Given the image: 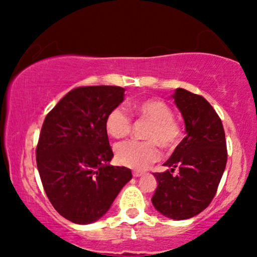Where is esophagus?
Masks as SVG:
<instances>
[{
	"instance_id": "esophagus-1",
	"label": "esophagus",
	"mask_w": 257,
	"mask_h": 257,
	"mask_svg": "<svg viewBox=\"0 0 257 257\" xmlns=\"http://www.w3.org/2000/svg\"><path fill=\"white\" fill-rule=\"evenodd\" d=\"M132 174L135 178H138V177H142V175L144 174V172L143 171H133Z\"/></svg>"
}]
</instances>
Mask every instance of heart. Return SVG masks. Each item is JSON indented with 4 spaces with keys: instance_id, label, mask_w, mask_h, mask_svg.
<instances>
[{
    "instance_id": "heart-1",
    "label": "heart",
    "mask_w": 257,
    "mask_h": 257,
    "mask_svg": "<svg viewBox=\"0 0 257 257\" xmlns=\"http://www.w3.org/2000/svg\"><path fill=\"white\" fill-rule=\"evenodd\" d=\"M136 113L143 120L151 122L146 128V142L130 140L117 145L115 158L124 166L144 170L160 157L159 146L172 150L181 139V128L174 120L171 106L161 99H147L135 106ZM105 127L111 137L121 139L127 137L132 130V117L122 106L108 112Z\"/></svg>"
}]
</instances>
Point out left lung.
<instances>
[{
	"label": "left lung",
	"mask_w": 257,
	"mask_h": 257,
	"mask_svg": "<svg viewBox=\"0 0 257 257\" xmlns=\"http://www.w3.org/2000/svg\"><path fill=\"white\" fill-rule=\"evenodd\" d=\"M174 103L186 125V137L164 164L170 170L154 173L158 187L152 203L173 220H186L206 209L216 194L227 164L222 121L202 96L177 89ZM177 168V176L171 174Z\"/></svg>",
	"instance_id": "8db88e82"
}]
</instances>
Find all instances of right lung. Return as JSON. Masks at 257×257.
I'll return each mask as SVG.
<instances>
[{"mask_svg":"<svg viewBox=\"0 0 257 257\" xmlns=\"http://www.w3.org/2000/svg\"><path fill=\"white\" fill-rule=\"evenodd\" d=\"M120 86H79L47 114L36 147L42 185L54 208L87 224L110 209L132 179L130 168L108 165L113 152L105 120L124 100Z\"/></svg>","mask_w":257,"mask_h":257,"instance_id":"obj_1","label":"right lung"}]
</instances>
